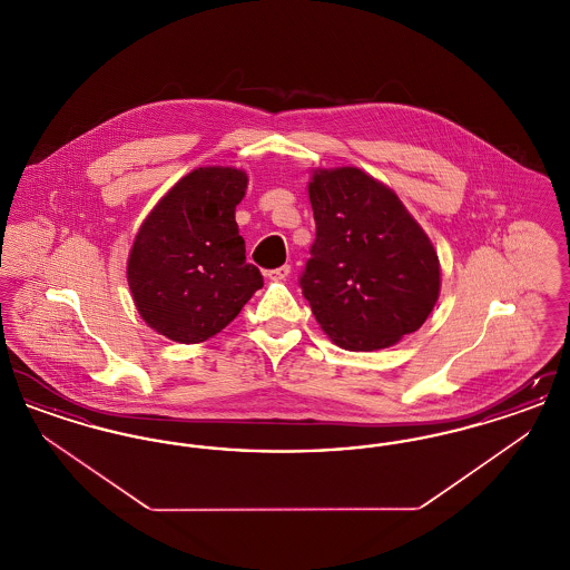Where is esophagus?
I'll list each match as a JSON object with an SVG mask.
<instances>
[{
	"instance_id": "obj_1",
	"label": "esophagus",
	"mask_w": 570,
	"mask_h": 570,
	"mask_svg": "<svg viewBox=\"0 0 570 570\" xmlns=\"http://www.w3.org/2000/svg\"><path fill=\"white\" fill-rule=\"evenodd\" d=\"M288 275H291V265H282V267H277V269L267 272V277L273 279V282H282V279H286Z\"/></svg>"
}]
</instances>
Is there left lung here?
<instances>
[{
	"label": "left lung",
	"instance_id": "8db88e82",
	"mask_svg": "<svg viewBox=\"0 0 570 570\" xmlns=\"http://www.w3.org/2000/svg\"><path fill=\"white\" fill-rule=\"evenodd\" d=\"M307 190L316 242L298 284L331 342L380 351L421 328L440 263L397 194L354 166L314 170Z\"/></svg>",
	"mask_w": 570,
	"mask_h": 570
}]
</instances>
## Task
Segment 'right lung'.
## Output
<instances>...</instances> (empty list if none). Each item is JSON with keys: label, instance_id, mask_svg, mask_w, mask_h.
Here are the masks:
<instances>
[{"label": "right lung", "instance_id": "obj_1", "mask_svg": "<svg viewBox=\"0 0 570 570\" xmlns=\"http://www.w3.org/2000/svg\"><path fill=\"white\" fill-rule=\"evenodd\" d=\"M247 175L203 166L181 177L145 217L128 256L140 318L164 337L198 344L230 325L263 275L245 263L235 209Z\"/></svg>", "mask_w": 570, "mask_h": 570}]
</instances>
